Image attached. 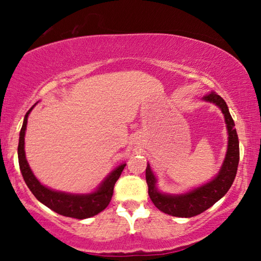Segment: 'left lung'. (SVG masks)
I'll use <instances>...</instances> for the list:
<instances>
[{
  "label": "left lung",
  "mask_w": 261,
  "mask_h": 261,
  "mask_svg": "<svg viewBox=\"0 0 261 261\" xmlns=\"http://www.w3.org/2000/svg\"><path fill=\"white\" fill-rule=\"evenodd\" d=\"M203 100L216 104L221 110L225 117L228 132L227 152L220 171L211 181L194 188L184 194H166L162 193L157 187V177L154 176L151 167L148 164L145 170L149 196L152 203L162 212L179 218H191L198 216L216 204L227 194V191L235 180L237 166L240 162V143L236 133L235 122L229 113L225 100L216 93L204 96Z\"/></svg>",
  "instance_id": "1"
}]
</instances>
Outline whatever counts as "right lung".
<instances>
[{"mask_svg": "<svg viewBox=\"0 0 261 261\" xmlns=\"http://www.w3.org/2000/svg\"><path fill=\"white\" fill-rule=\"evenodd\" d=\"M36 105V104H35ZM33 105L25 114L24 122L19 133V144H18V162L21 175L24 177L27 187L32 191L36 199L45 206L53 210L61 216L75 218V219H87L94 217L108 206L110 200L112 198L113 188L117 180L120 176L121 172L125 168L126 164L122 163L118 167L109 173L105 179L100 182L97 188L89 194H71L65 191L54 190L51 188L43 186L36 179L34 173L27 163L25 154V132L27 126V118L32 110L35 107Z\"/></svg>", "mask_w": 261, "mask_h": 261, "instance_id": "right-lung-1", "label": "right lung"}]
</instances>
